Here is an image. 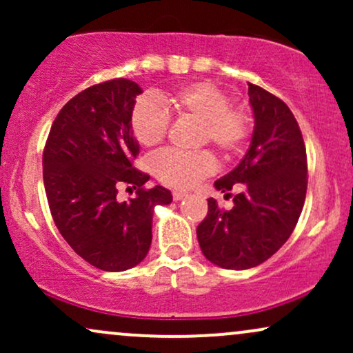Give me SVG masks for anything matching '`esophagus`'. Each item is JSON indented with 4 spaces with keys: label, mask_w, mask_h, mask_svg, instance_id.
Masks as SVG:
<instances>
[{
    "label": "esophagus",
    "mask_w": 353,
    "mask_h": 353,
    "mask_svg": "<svg viewBox=\"0 0 353 353\" xmlns=\"http://www.w3.org/2000/svg\"><path fill=\"white\" fill-rule=\"evenodd\" d=\"M184 197H188V192H184V190H174V192H172V199L174 201H182Z\"/></svg>",
    "instance_id": "obj_1"
}]
</instances>
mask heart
<instances>
[{
	"label": "heart",
	"instance_id": "1",
	"mask_svg": "<svg viewBox=\"0 0 353 353\" xmlns=\"http://www.w3.org/2000/svg\"><path fill=\"white\" fill-rule=\"evenodd\" d=\"M164 108L179 117L199 121V144L210 143L222 156L230 157L244 148L250 121L244 109L229 106V96L209 83H192L163 98ZM152 98L137 99L131 112L132 134L145 148L163 143L169 129V114ZM156 177L176 189H189L216 171V159L208 151L159 152L152 161Z\"/></svg>",
	"mask_w": 353,
	"mask_h": 353
}]
</instances>
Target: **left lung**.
Segmentation results:
<instances>
[{
    "label": "left lung",
    "instance_id": "obj_1",
    "mask_svg": "<svg viewBox=\"0 0 353 353\" xmlns=\"http://www.w3.org/2000/svg\"><path fill=\"white\" fill-rule=\"evenodd\" d=\"M254 132L237 168L214 182L234 208L208 199V216L197 225V241L208 261L222 269L245 270L272 257L301 217L307 192V154L302 132L287 104L249 83Z\"/></svg>",
    "mask_w": 353,
    "mask_h": 353
}]
</instances>
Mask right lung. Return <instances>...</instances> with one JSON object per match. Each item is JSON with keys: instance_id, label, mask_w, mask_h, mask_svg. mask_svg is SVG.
I'll list each match as a JSON object with an SVG mask.
<instances>
[{"instance_id": "obj_1", "label": "right lung", "mask_w": 353, "mask_h": 353, "mask_svg": "<svg viewBox=\"0 0 353 353\" xmlns=\"http://www.w3.org/2000/svg\"><path fill=\"white\" fill-rule=\"evenodd\" d=\"M143 89L124 78L96 84L64 104L43 152L51 216L64 241L91 265L123 272L139 264L152 241L156 205L172 202L163 185L145 189L148 174L132 168L139 144L131 112ZM137 189L128 203L119 187Z\"/></svg>"}]
</instances>
